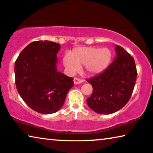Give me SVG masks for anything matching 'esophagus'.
I'll list each match as a JSON object with an SVG mask.
<instances>
[{
    "mask_svg": "<svg viewBox=\"0 0 153 153\" xmlns=\"http://www.w3.org/2000/svg\"><path fill=\"white\" fill-rule=\"evenodd\" d=\"M74 84H79L83 82V79H79V78H77V77H75L74 79Z\"/></svg>",
    "mask_w": 153,
    "mask_h": 153,
    "instance_id": "34e87169",
    "label": "esophagus"
}]
</instances>
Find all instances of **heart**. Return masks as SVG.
Wrapping results in <instances>:
<instances>
[{
    "label": "heart",
    "instance_id": "obj_1",
    "mask_svg": "<svg viewBox=\"0 0 153 153\" xmlns=\"http://www.w3.org/2000/svg\"><path fill=\"white\" fill-rule=\"evenodd\" d=\"M112 53L108 48L82 47H77L71 52L70 56L63 58V65L71 74L85 67L86 73L89 75H97L103 73L110 65Z\"/></svg>",
    "mask_w": 153,
    "mask_h": 153
}]
</instances>
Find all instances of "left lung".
Here are the masks:
<instances>
[{
	"label": "left lung",
	"instance_id": "8db88e82",
	"mask_svg": "<svg viewBox=\"0 0 153 153\" xmlns=\"http://www.w3.org/2000/svg\"><path fill=\"white\" fill-rule=\"evenodd\" d=\"M116 56L105 71L87 79L93 93L86 100L89 108L99 114L108 115L122 108L133 93L137 69L133 57L116 45Z\"/></svg>",
	"mask_w": 153,
	"mask_h": 153
}]
</instances>
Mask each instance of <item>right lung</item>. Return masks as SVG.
<instances>
[{"label":"right lung","mask_w":153,"mask_h":153,"mask_svg":"<svg viewBox=\"0 0 153 153\" xmlns=\"http://www.w3.org/2000/svg\"><path fill=\"white\" fill-rule=\"evenodd\" d=\"M60 45L49 40L27 45L15 62L17 91L24 102L36 112L58 111L74 86L72 77L57 71V53Z\"/></svg>","instance_id":"obj_1"}]
</instances>
